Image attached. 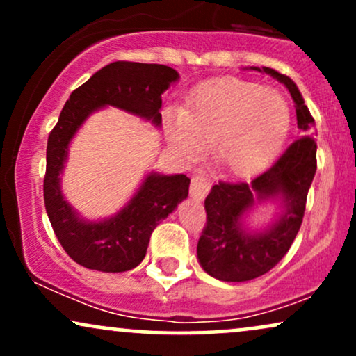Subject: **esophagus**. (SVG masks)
<instances>
[{
  "label": "esophagus",
  "instance_id": "1",
  "mask_svg": "<svg viewBox=\"0 0 356 356\" xmlns=\"http://www.w3.org/2000/svg\"><path fill=\"white\" fill-rule=\"evenodd\" d=\"M211 189V177L206 172H197L191 181V197L194 201H202Z\"/></svg>",
  "mask_w": 356,
  "mask_h": 356
}]
</instances>
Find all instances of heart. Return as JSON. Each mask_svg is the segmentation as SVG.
<instances>
[{"label":"heart","mask_w":356,"mask_h":356,"mask_svg":"<svg viewBox=\"0 0 356 356\" xmlns=\"http://www.w3.org/2000/svg\"><path fill=\"white\" fill-rule=\"evenodd\" d=\"M288 102L275 88L239 79L204 83L184 110L167 108L169 144L195 161L211 144L214 165L231 175H251L277 154L289 130Z\"/></svg>","instance_id":"obj_1"}]
</instances>
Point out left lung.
<instances>
[{
	"label": "left lung",
	"instance_id": "8db88e82",
	"mask_svg": "<svg viewBox=\"0 0 356 356\" xmlns=\"http://www.w3.org/2000/svg\"><path fill=\"white\" fill-rule=\"evenodd\" d=\"M283 83L296 107L298 129L312 132L314 120L305 99L289 76L273 68L251 67ZM316 172V142L301 137L266 172L249 184L219 182L206 197L207 226L197 243V261L207 275L241 283L263 276L291 248L305 216V204ZM273 203L277 211L264 228H251L247 219L259 205Z\"/></svg>",
	"mask_w": 356,
	"mask_h": 356
}]
</instances>
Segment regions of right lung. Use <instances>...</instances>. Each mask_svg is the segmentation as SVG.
I'll list each match as a JSON object with an SVG mask.
<instances>
[{
	"mask_svg": "<svg viewBox=\"0 0 356 356\" xmlns=\"http://www.w3.org/2000/svg\"><path fill=\"white\" fill-rule=\"evenodd\" d=\"M179 79V73L165 65L113 61L76 88L61 110L48 137L44 207L60 244L83 268L124 273L138 266L157 224L187 199L191 179L150 170L120 211L99 220L85 219L61 191L73 137L92 113L107 107L132 113L159 129L162 93Z\"/></svg>",
	"mask_w": 356,
	"mask_h": 356,
	"instance_id": "right-lung-1",
	"label": "right lung"
}]
</instances>
